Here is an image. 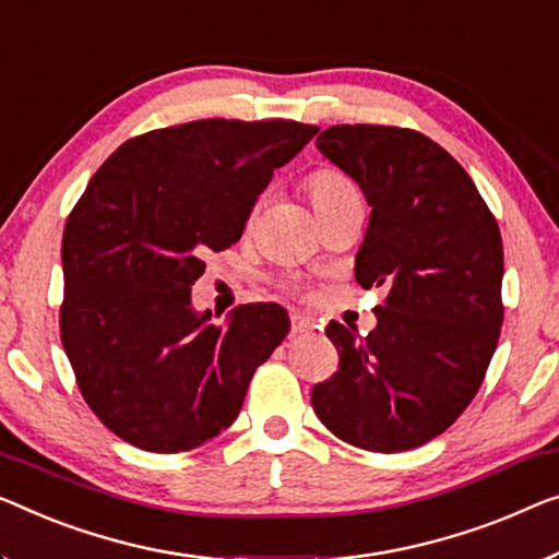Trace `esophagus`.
Masks as SVG:
<instances>
[{
    "label": "esophagus",
    "instance_id": "34e87169",
    "mask_svg": "<svg viewBox=\"0 0 559 559\" xmlns=\"http://www.w3.org/2000/svg\"><path fill=\"white\" fill-rule=\"evenodd\" d=\"M311 331H313V321L308 319V316H301V313L290 316V333H294V336H304V333H311Z\"/></svg>",
    "mask_w": 559,
    "mask_h": 559
}]
</instances>
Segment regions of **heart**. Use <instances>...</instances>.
Returning a JSON list of instances; mask_svg holds the SVG:
<instances>
[{"mask_svg": "<svg viewBox=\"0 0 559 559\" xmlns=\"http://www.w3.org/2000/svg\"><path fill=\"white\" fill-rule=\"evenodd\" d=\"M306 188H308V195H311L316 211L319 213L326 211V207H331L333 203H338L341 198L356 193L354 182L348 180L344 173L331 170V168L313 170L306 178Z\"/></svg>", "mask_w": 559, "mask_h": 559, "instance_id": "1", "label": "heart"}]
</instances>
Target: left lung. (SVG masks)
Returning a JSON list of instances; mask_svg holds the SVG:
<instances>
[{
	"instance_id": "obj_1",
	"label": "left lung",
	"mask_w": 559,
	"mask_h": 559,
	"mask_svg": "<svg viewBox=\"0 0 559 559\" xmlns=\"http://www.w3.org/2000/svg\"><path fill=\"white\" fill-rule=\"evenodd\" d=\"M316 147L371 205L356 281L386 288L377 329L331 321L338 371L311 391L323 427L366 452H406L452 427L502 329V236L469 175L421 132L333 124Z\"/></svg>"
}]
</instances>
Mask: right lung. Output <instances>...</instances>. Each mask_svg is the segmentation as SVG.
Returning a JSON list of instances; mask_svg holds the SVG:
<instances>
[{"instance_id": "add662e5", "label": "right lung", "mask_w": 559, "mask_h": 559, "mask_svg": "<svg viewBox=\"0 0 559 559\" xmlns=\"http://www.w3.org/2000/svg\"><path fill=\"white\" fill-rule=\"evenodd\" d=\"M316 132L223 118L150 130L115 150L72 207L62 346L87 406L128 444L178 454L218 437L286 338L283 306H238L218 326L190 304V286Z\"/></svg>"}]
</instances>
